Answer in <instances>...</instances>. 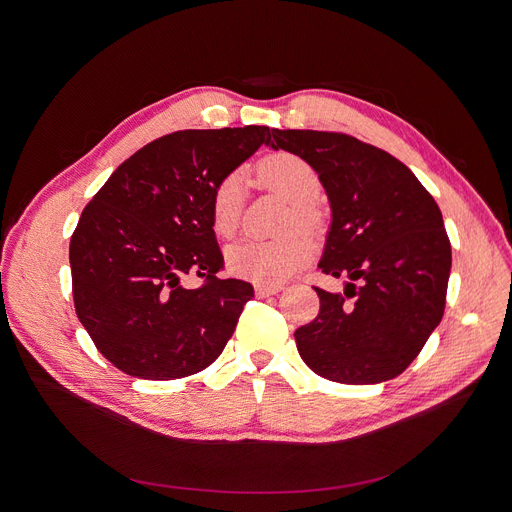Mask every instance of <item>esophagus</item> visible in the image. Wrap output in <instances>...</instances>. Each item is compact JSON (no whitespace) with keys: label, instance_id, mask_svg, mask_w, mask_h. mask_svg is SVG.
I'll return each mask as SVG.
<instances>
[{"label":"esophagus","instance_id":"34e87169","mask_svg":"<svg viewBox=\"0 0 512 512\" xmlns=\"http://www.w3.org/2000/svg\"><path fill=\"white\" fill-rule=\"evenodd\" d=\"M282 290V286L280 284H276V286H267V284H257L255 286V294L259 299H265V297H272V294H278Z\"/></svg>","mask_w":512,"mask_h":512}]
</instances>
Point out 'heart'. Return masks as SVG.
<instances>
[{
	"label": "heart",
	"instance_id": "1",
	"mask_svg": "<svg viewBox=\"0 0 512 512\" xmlns=\"http://www.w3.org/2000/svg\"><path fill=\"white\" fill-rule=\"evenodd\" d=\"M259 178L272 191L292 201L288 228H313L319 213L313 201L321 193L319 174L305 159L292 153H274L259 164ZM242 201H245V180L238 172L224 176L211 197V224L218 236L230 238L238 230ZM311 259L309 240L292 234L276 240H240L226 253L230 272L257 284L276 286L297 274Z\"/></svg>",
	"mask_w": 512,
	"mask_h": 512
}]
</instances>
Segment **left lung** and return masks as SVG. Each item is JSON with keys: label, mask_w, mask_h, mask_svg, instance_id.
<instances>
[{"label": "left lung", "mask_w": 512, "mask_h": 512, "mask_svg": "<svg viewBox=\"0 0 512 512\" xmlns=\"http://www.w3.org/2000/svg\"><path fill=\"white\" fill-rule=\"evenodd\" d=\"M272 149L319 174L332 222L317 267L344 292L317 290L319 313L294 332L299 355L338 384H380L405 371L438 328L452 251L442 211L390 153L340 132L272 130Z\"/></svg>", "instance_id": "left-lung-1"}]
</instances>
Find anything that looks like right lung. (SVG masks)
<instances>
[{
	"label": "right lung",
	"mask_w": 512,
	"mask_h": 512,
	"mask_svg": "<svg viewBox=\"0 0 512 512\" xmlns=\"http://www.w3.org/2000/svg\"><path fill=\"white\" fill-rule=\"evenodd\" d=\"M267 126L166 134L107 178L70 240L72 294L99 353L141 380H176L224 351L253 286L218 280L211 224L218 182L263 143ZM206 278L186 289L181 276Z\"/></svg>",
	"instance_id": "add662e5"
}]
</instances>
